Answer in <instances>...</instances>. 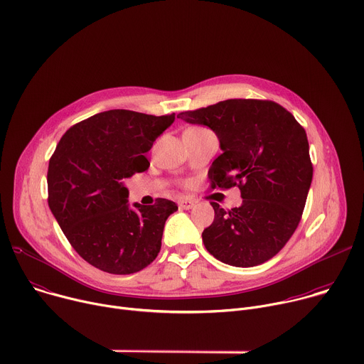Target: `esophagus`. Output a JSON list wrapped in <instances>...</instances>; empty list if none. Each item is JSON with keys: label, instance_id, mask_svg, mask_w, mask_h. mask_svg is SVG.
Returning a JSON list of instances; mask_svg holds the SVG:
<instances>
[{"label": "esophagus", "instance_id": "esophagus-1", "mask_svg": "<svg viewBox=\"0 0 364 364\" xmlns=\"http://www.w3.org/2000/svg\"><path fill=\"white\" fill-rule=\"evenodd\" d=\"M178 207H180V209H184V210H190L194 207V201L188 200V198H180L178 200Z\"/></svg>", "mask_w": 364, "mask_h": 364}]
</instances>
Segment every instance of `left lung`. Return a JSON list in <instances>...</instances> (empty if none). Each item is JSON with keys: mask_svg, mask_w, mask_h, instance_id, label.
<instances>
[{"mask_svg": "<svg viewBox=\"0 0 364 364\" xmlns=\"http://www.w3.org/2000/svg\"><path fill=\"white\" fill-rule=\"evenodd\" d=\"M177 118L209 127L222 154L209 170L212 188L237 186L232 210L215 201L203 243L223 264L249 268L275 256L295 232L313 180L304 128L272 100L228 99Z\"/></svg>", "mask_w": 364, "mask_h": 364, "instance_id": "obj_1", "label": "left lung"}]
</instances>
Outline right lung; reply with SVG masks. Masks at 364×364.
<instances>
[{
	"mask_svg": "<svg viewBox=\"0 0 364 364\" xmlns=\"http://www.w3.org/2000/svg\"><path fill=\"white\" fill-rule=\"evenodd\" d=\"M174 119L112 109L73 125L59 141L48 161V207L92 267L128 275L157 257L166 220L178 207L157 198L131 209L125 181L148 170L144 154Z\"/></svg>",
	"mask_w": 364,
	"mask_h": 364,
	"instance_id": "add662e5",
	"label": "right lung"
}]
</instances>
